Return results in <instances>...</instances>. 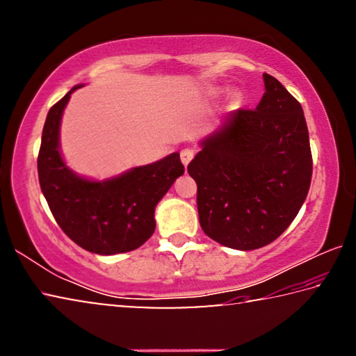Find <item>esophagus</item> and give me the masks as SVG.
<instances>
[{
	"label": "esophagus",
	"mask_w": 356,
	"mask_h": 356,
	"mask_svg": "<svg viewBox=\"0 0 356 356\" xmlns=\"http://www.w3.org/2000/svg\"><path fill=\"white\" fill-rule=\"evenodd\" d=\"M193 156H195V150H193V149H184L182 152H180V160H182V163L185 166L193 160Z\"/></svg>",
	"instance_id": "esophagus-1"
}]
</instances>
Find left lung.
Listing matches in <instances>:
<instances>
[{
  "mask_svg": "<svg viewBox=\"0 0 356 356\" xmlns=\"http://www.w3.org/2000/svg\"><path fill=\"white\" fill-rule=\"evenodd\" d=\"M256 110H236L201 141L188 165L202 231L227 248L250 251L286 231L308 196L309 134L298 100L272 75Z\"/></svg>",
  "mask_w": 356,
  "mask_h": 356,
  "instance_id": "obj_1",
  "label": "left lung"
}]
</instances>
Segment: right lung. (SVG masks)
Here are the masks:
<instances>
[{
	"mask_svg": "<svg viewBox=\"0 0 356 356\" xmlns=\"http://www.w3.org/2000/svg\"><path fill=\"white\" fill-rule=\"evenodd\" d=\"M74 86L50 108L42 131L38 172L42 193L59 227L83 250L102 256L134 251L155 231V207L184 174L179 152L105 180L78 176L59 147L64 108Z\"/></svg>",
	"mask_w": 356,
	"mask_h": 356,
	"instance_id": "obj_1",
	"label": "right lung"
}]
</instances>
